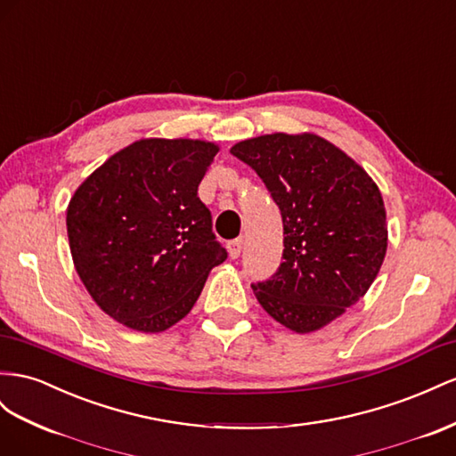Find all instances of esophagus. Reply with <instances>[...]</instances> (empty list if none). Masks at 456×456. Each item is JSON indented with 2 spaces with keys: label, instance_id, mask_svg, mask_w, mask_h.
Returning <instances> with one entry per match:
<instances>
[{
  "label": "esophagus",
  "instance_id": "1",
  "mask_svg": "<svg viewBox=\"0 0 456 456\" xmlns=\"http://www.w3.org/2000/svg\"><path fill=\"white\" fill-rule=\"evenodd\" d=\"M243 249V240H232L228 241V253L232 258H238Z\"/></svg>",
  "mask_w": 456,
  "mask_h": 456
}]
</instances>
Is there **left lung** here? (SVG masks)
<instances>
[{
	"mask_svg": "<svg viewBox=\"0 0 456 456\" xmlns=\"http://www.w3.org/2000/svg\"><path fill=\"white\" fill-rule=\"evenodd\" d=\"M230 153L265 182L284 224V263L253 284L258 303L299 334L326 326L362 297L384 263L387 228L378 186L314 134H266Z\"/></svg>",
	"mask_w": 456,
	"mask_h": 456,
	"instance_id": "8db88e82",
	"label": "left lung"
}]
</instances>
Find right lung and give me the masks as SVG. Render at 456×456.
I'll return each mask as SVG.
<instances>
[{"mask_svg":"<svg viewBox=\"0 0 456 456\" xmlns=\"http://www.w3.org/2000/svg\"><path fill=\"white\" fill-rule=\"evenodd\" d=\"M218 153L200 140H140L72 195L67 232L77 273L117 322L163 331L198 301L228 251L198 188Z\"/></svg>","mask_w":456,"mask_h":456,"instance_id":"1","label":"right lung"}]
</instances>
